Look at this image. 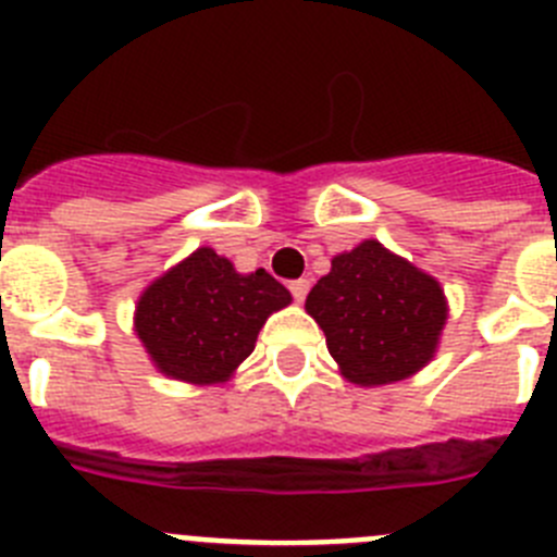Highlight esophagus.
Here are the masks:
<instances>
[{"instance_id": "1", "label": "esophagus", "mask_w": 557, "mask_h": 557, "mask_svg": "<svg viewBox=\"0 0 557 557\" xmlns=\"http://www.w3.org/2000/svg\"><path fill=\"white\" fill-rule=\"evenodd\" d=\"M289 293H293L295 301L301 304L304 298H307V293H309V282H307V278H295V282H289Z\"/></svg>"}]
</instances>
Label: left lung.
<instances>
[{
	"instance_id": "8db88e82",
	"label": "left lung",
	"mask_w": 557,
	"mask_h": 557,
	"mask_svg": "<svg viewBox=\"0 0 557 557\" xmlns=\"http://www.w3.org/2000/svg\"><path fill=\"white\" fill-rule=\"evenodd\" d=\"M307 312L326 334L339 373L373 387L401 382L435 357L449 309L430 273L366 239L334 256L307 295Z\"/></svg>"
}]
</instances>
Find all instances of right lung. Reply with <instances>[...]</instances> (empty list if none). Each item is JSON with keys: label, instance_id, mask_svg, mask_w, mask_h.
<instances>
[{"label": "right lung", "instance_id": "right-lung-1", "mask_svg": "<svg viewBox=\"0 0 557 557\" xmlns=\"http://www.w3.org/2000/svg\"><path fill=\"white\" fill-rule=\"evenodd\" d=\"M293 295L268 270L236 273L211 248L166 270L136 304V337L164 376L191 385L228 382L259 329Z\"/></svg>", "mask_w": 557, "mask_h": 557}]
</instances>
